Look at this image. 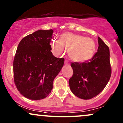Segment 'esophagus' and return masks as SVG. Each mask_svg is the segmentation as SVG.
I'll list each match as a JSON object with an SVG mask.
<instances>
[{
	"instance_id": "obj_1",
	"label": "esophagus",
	"mask_w": 123,
	"mask_h": 123,
	"mask_svg": "<svg viewBox=\"0 0 123 123\" xmlns=\"http://www.w3.org/2000/svg\"><path fill=\"white\" fill-rule=\"evenodd\" d=\"M65 64L66 65H69V62L68 61L65 60Z\"/></svg>"
}]
</instances>
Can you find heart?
<instances>
[{
    "label": "heart",
    "instance_id": "1",
    "mask_svg": "<svg viewBox=\"0 0 123 123\" xmlns=\"http://www.w3.org/2000/svg\"><path fill=\"white\" fill-rule=\"evenodd\" d=\"M50 44L57 55L62 54L65 50H68L70 58L77 62L90 60L94 56L96 49L93 39L68 32L62 33L60 39H52Z\"/></svg>",
    "mask_w": 123,
    "mask_h": 123
}]
</instances>
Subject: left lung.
Listing matches in <instances>:
<instances>
[{"label": "left lung", "mask_w": 123, "mask_h": 123, "mask_svg": "<svg viewBox=\"0 0 123 123\" xmlns=\"http://www.w3.org/2000/svg\"><path fill=\"white\" fill-rule=\"evenodd\" d=\"M98 39V50L91 60L71 64L73 74L69 80L70 90L83 99H90L102 92L111 76L109 49L101 38Z\"/></svg>", "instance_id": "1"}]
</instances>
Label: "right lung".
Instances as JSON below:
<instances>
[{
  "instance_id": "right-lung-1",
  "label": "right lung",
  "mask_w": 123,
  "mask_h": 123,
  "mask_svg": "<svg viewBox=\"0 0 123 123\" xmlns=\"http://www.w3.org/2000/svg\"><path fill=\"white\" fill-rule=\"evenodd\" d=\"M53 33V29L37 31L18 44L13 62L14 79L25 98L40 100L47 97L64 64V58L55 57L51 51Z\"/></svg>"
}]
</instances>
